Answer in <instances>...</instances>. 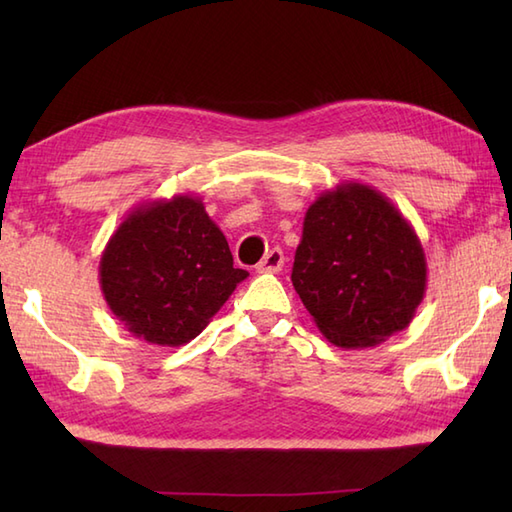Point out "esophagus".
Here are the masks:
<instances>
[{"label":"esophagus","mask_w":512,"mask_h":512,"mask_svg":"<svg viewBox=\"0 0 512 512\" xmlns=\"http://www.w3.org/2000/svg\"><path fill=\"white\" fill-rule=\"evenodd\" d=\"M284 262L286 259L284 253H281V248H270L262 262L257 264V273H279V270L284 268Z\"/></svg>","instance_id":"1"}]
</instances>
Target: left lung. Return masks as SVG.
Here are the masks:
<instances>
[{
    "instance_id": "obj_1",
    "label": "left lung",
    "mask_w": 512,
    "mask_h": 512,
    "mask_svg": "<svg viewBox=\"0 0 512 512\" xmlns=\"http://www.w3.org/2000/svg\"><path fill=\"white\" fill-rule=\"evenodd\" d=\"M290 279L325 339L358 350L416 317L427 257L387 195L347 180L310 204Z\"/></svg>"
}]
</instances>
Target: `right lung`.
<instances>
[{
    "mask_svg": "<svg viewBox=\"0 0 512 512\" xmlns=\"http://www.w3.org/2000/svg\"><path fill=\"white\" fill-rule=\"evenodd\" d=\"M248 277L204 204L182 193L138 204L107 242L99 284L114 317L151 345L180 347Z\"/></svg>",
    "mask_w": 512,
    "mask_h": 512,
    "instance_id": "1",
    "label": "right lung"
}]
</instances>
